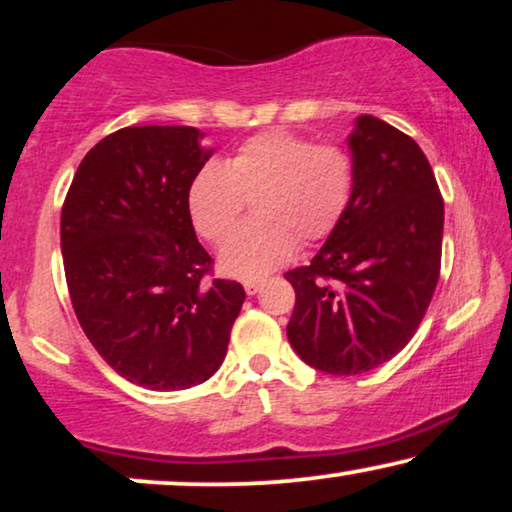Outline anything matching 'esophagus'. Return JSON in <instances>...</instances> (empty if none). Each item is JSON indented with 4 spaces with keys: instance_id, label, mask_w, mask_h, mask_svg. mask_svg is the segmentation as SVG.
<instances>
[{
    "instance_id": "1",
    "label": "esophagus",
    "mask_w": 512,
    "mask_h": 512,
    "mask_svg": "<svg viewBox=\"0 0 512 512\" xmlns=\"http://www.w3.org/2000/svg\"><path fill=\"white\" fill-rule=\"evenodd\" d=\"M265 279H244V291L249 293V296H256L258 291L263 289Z\"/></svg>"
}]
</instances>
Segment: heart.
Instances as JSON below:
<instances>
[{
	"instance_id": "obj_1",
	"label": "heart",
	"mask_w": 512,
	"mask_h": 512,
	"mask_svg": "<svg viewBox=\"0 0 512 512\" xmlns=\"http://www.w3.org/2000/svg\"><path fill=\"white\" fill-rule=\"evenodd\" d=\"M354 193V163L342 146L314 144L291 132H263L226 163H207L188 188L198 233L221 242L252 200L255 219L223 244L221 270L256 279L338 228Z\"/></svg>"
}]
</instances>
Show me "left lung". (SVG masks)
<instances>
[{
    "label": "left lung",
    "instance_id": "left-lung-1",
    "mask_svg": "<svg viewBox=\"0 0 512 512\" xmlns=\"http://www.w3.org/2000/svg\"><path fill=\"white\" fill-rule=\"evenodd\" d=\"M347 142L352 202L310 265L284 275L296 291L291 347L328 375L368 373L408 345L443 251V195L415 139L366 114Z\"/></svg>",
    "mask_w": 512,
    "mask_h": 512
}]
</instances>
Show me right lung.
<instances>
[{
  "mask_svg": "<svg viewBox=\"0 0 512 512\" xmlns=\"http://www.w3.org/2000/svg\"><path fill=\"white\" fill-rule=\"evenodd\" d=\"M188 125L111 132L81 160L60 216L76 319L118 375L153 391L191 389L226 359L242 284L212 279L188 188L212 149Z\"/></svg>",
  "mask_w": 512,
  "mask_h": 512,
  "instance_id": "obj_1",
  "label": "right lung"
}]
</instances>
